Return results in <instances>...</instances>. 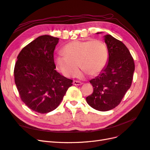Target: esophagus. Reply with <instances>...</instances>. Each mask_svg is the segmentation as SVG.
Instances as JSON below:
<instances>
[{
    "instance_id": "esophagus-1",
    "label": "esophagus",
    "mask_w": 150,
    "mask_h": 150,
    "mask_svg": "<svg viewBox=\"0 0 150 150\" xmlns=\"http://www.w3.org/2000/svg\"><path fill=\"white\" fill-rule=\"evenodd\" d=\"M73 84L74 85H81L82 83L80 81H77V80H74L73 81Z\"/></svg>"
}]
</instances>
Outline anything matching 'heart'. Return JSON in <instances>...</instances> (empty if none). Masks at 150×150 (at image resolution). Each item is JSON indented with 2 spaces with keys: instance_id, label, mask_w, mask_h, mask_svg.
<instances>
[{
  "instance_id": "heart-1",
  "label": "heart",
  "mask_w": 150,
  "mask_h": 150,
  "mask_svg": "<svg viewBox=\"0 0 150 150\" xmlns=\"http://www.w3.org/2000/svg\"><path fill=\"white\" fill-rule=\"evenodd\" d=\"M62 53L54 57V62L57 69L68 77L77 74L79 65L89 75L97 74L107 65L108 58L107 47L100 40L71 42Z\"/></svg>"
}]
</instances>
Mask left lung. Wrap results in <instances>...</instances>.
I'll return each mask as SVG.
<instances>
[{
	"mask_svg": "<svg viewBox=\"0 0 150 150\" xmlns=\"http://www.w3.org/2000/svg\"><path fill=\"white\" fill-rule=\"evenodd\" d=\"M105 42L108 62L99 75L90 81L93 92L86 98L91 107L101 112L112 110L120 103L131 86L134 71L133 57L122 42L111 35L105 36Z\"/></svg>",
	"mask_w": 150,
	"mask_h": 150,
	"instance_id": "1",
	"label": "left lung"
}]
</instances>
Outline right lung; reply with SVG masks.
<instances>
[{"instance_id":"obj_1","label":"right lung","mask_w":150,"mask_h":150,"mask_svg":"<svg viewBox=\"0 0 150 150\" xmlns=\"http://www.w3.org/2000/svg\"><path fill=\"white\" fill-rule=\"evenodd\" d=\"M59 38L45 35L23 47L17 56L14 78L21 98L30 109L47 113L60 105L70 79L55 70L54 52Z\"/></svg>"}]
</instances>
